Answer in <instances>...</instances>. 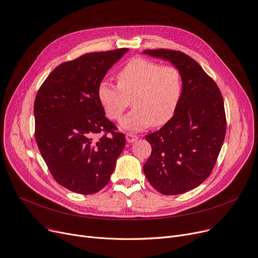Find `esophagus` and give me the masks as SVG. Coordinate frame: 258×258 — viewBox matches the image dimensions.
Masks as SVG:
<instances>
[{
  "label": "esophagus",
  "mask_w": 258,
  "mask_h": 258,
  "mask_svg": "<svg viewBox=\"0 0 258 258\" xmlns=\"http://www.w3.org/2000/svg\"><path fill=\"white\" fill-rule=\"evenodd\" d=\"M138 139H139V136L135 135V134H132V133H127L126 134V140H127L128 143H133Z\"/></svg>",
  "instance_id": "esophagus-1"
}]
</instances>
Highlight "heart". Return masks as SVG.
<instances>
[{"mask_svg":"<svg viewBox=\"0 0 258 258\" xmlns=\"http://www.w3.org/2000/svg\"><path fill=\"white\" fill-rule=\"evenodd\" d=\"M116 80L117 85L102 81L97 95L106 114L113 120L122 117L132 99L134 109L120 120L126 130L166 124L182 96L183 78L179 69L146 58L130 60L118 71Z\"/></svg>","mask_w":258,"mask_h":258,"instance_id":"obj_1","label":"heart"}]
</instances>
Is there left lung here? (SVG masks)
I'll use <instances>...</instances> for the list:
<instances>
[{
  "mask_svg": "<svg viewBox=\"0 0 258 258\" xmlns=\"http://www.w3.org/2000/svg\"><path fill=\"white\" fill-rule=\"evenodd\" d=\"M179 69L183 90L173 117L146 135L152 152L144 173L157 191L179 195L199 186L217 162L226 134L224 101L216 82L188 55L174 50H146Z\"/></svg>",
  "mask_w": 258,
  "mask_h": 258,
  "instance_id": "obj_1",
  "label": "left lung"
}]
</instances>
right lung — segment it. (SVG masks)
Here are the masks:
<instances>
[{
	"label": "right lung",
	"mask_w": 258,
	"mask_h": 258,
	"mask_svg": "<svg viewBox=\"0 0 258 258\" xmlns=\"http://www.w3.org/2000/svg\"><path fill=\"white\" fill-rule=\"evenodd\" d=\"M128 49L87 53L59 64L34 102L35 140L56 182L92 195L109 182L125 135L105 116L97 89ZM96 134H101L99 139Z\"/></svg>",
	"instance_id": "add662e5"
}]
</instances>
